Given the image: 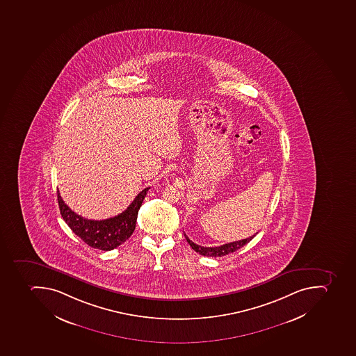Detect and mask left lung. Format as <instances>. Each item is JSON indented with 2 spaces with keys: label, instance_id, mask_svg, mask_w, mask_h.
Instances as JSON below:
<instances>
[{
  "label": "left lung",
  "instance_id": "1",
  "mask_svg": "<svg viewBox=\"0 0 356 356\" xmlns=\"http://www.w3.org/2000/svg\"><path fill=\"white\" fill-rule=\"evenodd\" d=\"M256 234L249 236L247 239L239 240V241L230 242V243H225V245H220V247H202V245H197L194 243L192 240L188 239V236L184 234L185 239L188 242V245L192 247L194 251H197L200 254L207 257H222L229 253L234 252L238 250L240 248L247 245L248 242H250L251 240L256 236Z\"/></svg>",
  "mask_w": 356,
  "mask_h": 356
}]
</instances>
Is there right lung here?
Returning a JSON list of instances; mask_svg holds the SVG:
<instances>
[{
  "mask_svg": "<svg viewBox=\"0 0 356 356\" xmlns=\"http://www.w3.org/2000/svg\"><path fill=\"white\" fill-rule=\"evenodd\" d=\"M149 188H144L124 212L105 220H88L74 213L58 191L60 213L69 228L85 243L95 249L109 251L122 245L134 232L137 214Z\"/></svg>",
  "mask_w": 356,
  "mask_h": 356,
  "instance_id": "right-lung-1",
  "label": "right lung"
}]
</instances>
